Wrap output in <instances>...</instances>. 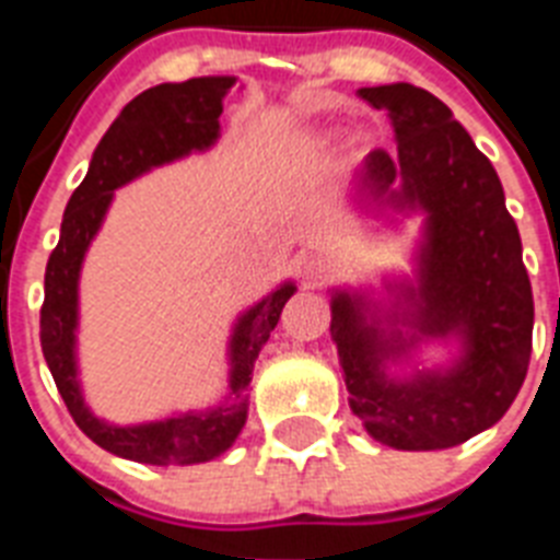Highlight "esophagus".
<instances>
[{"instance_id":"esophagus-1","label":"esophagus","mask_w":560,"mask_h":560,"mask_svg":"<svg viewBox=\"0 0 560 560\" xmlns=\"http://www.w3.org/2000/svg\"><path fill=\"white\" fill-rule=\"evenodd\" d=\"M299 272H302V279H305L307 288H319V284H325V279H328V272H331V261L319 253L305 255V258L299 261Z\"/></svg>"}]
</instances>
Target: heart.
<instances>
[{
  "instance_id": "obj_1",
  "label": "heart",
  "mask_w": 560,
  "mask_h": 560,
  "mask_svg": "<svg viewBox=\"0 0 560 560\" xmlns=\"http://www.w3.org/2000/svg\"><path fill=\"white\" fill-rule=\"evenodd\" d=\"M331 139H334V133H323V136H319V142H323V144H328V142H331Z\"/></svg>"
}]
</instances>
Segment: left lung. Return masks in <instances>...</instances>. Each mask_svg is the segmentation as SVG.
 <instances>
[{"label":"left lung","instance_id":"obj_1","mask_svg":"<svg viewBox=\"0 0 560 560\" xmlns=\"http://www.w3.org/2000/svg\"><path fill=\"white\" fill-rule=\"evenodd\" d=\"M386 109L395 153L372 151L351 206L398 229L421 214L409 272L381 290L331 288V337L351 412L395 451H444L494 427L532 354L535 302L517 223L494 165L447 104L412 83L363 86ZM445 360L427 364L423 349Z\"/></svg>","mask_w":560,"mask_h":560}]
</instances>
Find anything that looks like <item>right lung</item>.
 <instances>
[{
  "label": "right lung",
  "instance_id": "1",
  "mask_svg": "<svg viewBox=\"0 0 560 560\" xmlns=\"http://www.w3.org/2000/svg\"><path fill=\"white\" fill-rule=\"evenodd\" d=\"M232 74H206L183 83H160L136 95L109 125L90 160V171L66 202L60 241L46 264V299L39 311V342L57 392L74 424L92 442L121 459L142 465H200L218 459L241 435L249 412V381L264 342L270 340L281 307L296 293V281H281L264 299L237 314L226 342L229 392L206 409L113 424L95 416L83 398L78 366L81 270L92 241L104 226L116 188L153 168L206 153L220 139L223 98L235 86Z\"/></svg>",
  "mask_w": 560,
  "mask_h": 560
}]
</instances>
